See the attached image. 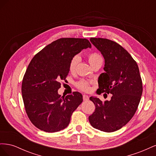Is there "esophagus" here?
<instances>
[{"label": "esophagus", "instance_id": "obj_1", "mask_svg": "<svg viewBox=\"0 0 156 156\" xmlns=\"http://www.w3.org/2000/svg\"><path fill=\"white\" fill-rule=\"evenodd\" d=\"M83 100L84 101H88L89 100L88 96L86 95V94H84V95L83 96Z\"/></svg>", "mask_w": 156, "mask_h": 156}]
</instances>
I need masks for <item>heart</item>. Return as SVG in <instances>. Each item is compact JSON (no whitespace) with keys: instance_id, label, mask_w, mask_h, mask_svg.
Segmentation results:
<instances>
[{"instance_id":"obj_1","label":"heart","mask_w":156,"mask_h":156,"mask_svg":"<svg viewBox=\"0 0 156 156\" xmlns=\"http://www.w3.org/2000/svg\"><path fill=\"white\" fill-rule=\"evenodd\" d=\"M87 58L90 64L92 66H93L94 64H97L98 62L103 61L101 55L96 53V52H92V53H88L87 55ZM79 60V56L78 55H75L71 59L69 64V70L70 72H73L75 70ZM92 83V82L88 81L87 80L81 79L75 83V86H76V87L79 90H80L83 92H88L90 90V84Z\"/></svg>"}]
</instances>
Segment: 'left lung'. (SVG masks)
Here are the masks:
<instances>
[{
	"instance_id": "1",
	"label": "left lung",
	"mask_w": 156,
	"mask_h": 156,
	"mask_svg": "<svg viewBox=\"0 0 156 156\" xmlns=\"http://www.w3.org/2000/svg\"><path fill=\"white\" fill-rule=\"evenodd\" d=\"M90 40L105 58V72L98 79V93L111 94L112 97L104 102L96 97L90 98L96 109L88 120L94 128L113 132L134 116L143 93L142 79L136 61L120 44L101 37Z\"/></svg>"
}]
</instances>
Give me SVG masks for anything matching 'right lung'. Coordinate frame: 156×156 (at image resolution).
I'll return each mask as SVG.
<instances>
[{
  "mask_svg": "<svg viewBox=\"0 0 156 156\" xmlns=\"http://www.w3.org/2000/svg\"><path fill=\"white\" fill-rule=\"evenodd\" d=\"M91 48L85 38L62 37L52 42L31 60L22 81L21 92L27 115L37 128L45 132L66 127L73 112L83 101L78 92L61 96L60 81H66L69 64L82 49Z\"/></svg>",
  "mask_w": 156,
  "mask_h": 156,
  "instance_id": "obj_1",
  "label": "right lung"
}]
</instances>
